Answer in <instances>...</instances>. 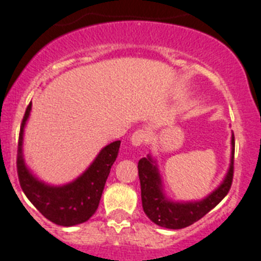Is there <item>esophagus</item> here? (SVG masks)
I'll list each match as a JSON object with an SVG mask.
<instances>
[{
  "instance_id": "34e87169",
  "label": "esophagus",
  "mask_w": 261,
  "mask_h": 261,
  "mask_svg": "<svg viewBox=\"0 0 261 261\" xmlns=\"http://www.w3.org/2000/svg\"><path fill=\"white\" fill-rule=\"evenodd\" d=\"M147 139H149V134H147V131L136 130L135 133L131 135L130 141L134 146H140V145H143L145 141H147Z\"/></svg>"
}]
</instances>
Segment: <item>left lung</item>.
<instances>
[{
    "label": "left lung",
    "instance_id": "1",
    "mask_svg": "<svg viewBox=\"0 0 261 261\" xmlns=\"http://www.w3.org/2000/svg\"><path fill=\"white\" fill-rule=\"evenodd\" d=\"M233 154L235 138L231 136L230 167L222 183L208 196L199 201L178 202L168 198L163 187L162 175L159 173L156 160L151 154L139 160L138 169L141 186V201L144 212L155 225L172 230H179L191 226L201 220L211 210L215 208L228 193L233 177Z\"/></svg>",
    "mask_w": 261,
    "mask_h": 261
}]
</instances>
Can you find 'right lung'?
<instances>
[{"instance_id":"right-lung-1","label":"right lung","mask_w":261,"mask_h":261,"mask_svg":"<svg viewBox=\"0 0 261 261\" xmlns=\"http://www.w3.org/2000/svg\"><path fill=\"white\" fill-rule=\"evenodd\" d=\"M31 111L26 109L20 128L17 147V174L20 186L29 201L49 221L59 226H75L88 221L97 211L105 184L117 158L121 141L109 144L96 159L74 180L62 186H51L39 179L23 159V131Z\"/></svg>"}]
</instances>
